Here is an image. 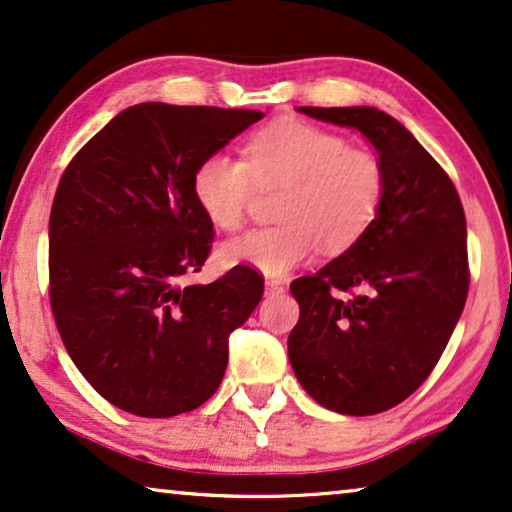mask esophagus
Returning a JSON list of instances; mask_svg holds the SVG:
<instances>
[{"instance_id": "1", "label": "esophagus", "mask_w": 512, "mask_h": 512, "mask_svg": "<svg viewBox=\"0 0 512 512\" xmlns=\"http://www.w3.org/2000/svg\"><path fill=\"white\" fill-rule=\"evenodd\" d=\"M284 291V284L277 282V279H268L265 282V293H282Z\"/></svg>"}]
</instances>
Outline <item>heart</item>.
<instances>
[{
	"label": "heart",
	"instance_id": "heart-1",
	"mask_svg": "<svg viewBox=\"0 0 512 512\" xmlns=\"http://www.w3.org/2000/svg\"><path fill=\"white\" fill-rule=\"evenodd\" d=\"M193 200L214 228L240 230L256 193L282 191L279 226L254 230L221 247L223 265H247L282 277L317 247L352 249L380 214L387 172L377 153L352 146L338 132L282 118L244 146V163L212 153L193 172Z\"/></svg>",
	"mask_w": 512,
	"mask_h": 512
}]
</instances>
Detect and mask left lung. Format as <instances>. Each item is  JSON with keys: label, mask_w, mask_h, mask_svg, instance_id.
<instances>
[{"label": "left lung", "mask_w": 512, "mask_h": 512, "mask_svg": "<svg viewBox=\"0 0 512 512\" xmlns=\"http://www.w3.org/2000/svg\"><path fill=\"white\" fill-rule=\"evenodd\" d=\"M373 144L387 191L373 228L314 275L291 284L300 319L289 335L298 382L340 415L405 401L447 347L468 296L466 216L443 167L375 107H298ZM356 288L354 297L342 292Z\"/></svg>", "instance_id": "8db88e82"}]
</instances>
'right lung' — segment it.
Instances as JSON below:
<instances>
[{
	"label": "right lung",
	"mask_w": 512,
	"mask_h": 512,
	"mask_svg": "<svg viewBox=\"0 0 512 512\" xmlns=\"http://www.w3.org/2000/svg\"><path fill=\"white\" fill-rule=\"evenodd\" d=\"M261 118L142 102L62 174L48 221L53 317L76 368L116 408L174 417L219 389L228 338L256 310L263 279L237 265L184 284L214 240L191 184L200 160Z\"/></svg>",
	"instance_id": "add662e5"
}]
</instances>
